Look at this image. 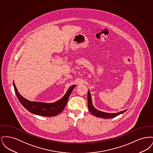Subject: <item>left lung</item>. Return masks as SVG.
<instances>
[{"label":"left lung","mask_w":153,"mask_h":153,"mask_svg":"<svg viewBox=\"0 0 153 153\" xmlns=\"http://www.w3.org/2000/svg\"><path fill=\"white\" fill-rule=\"evenodd\" d=\"M87 99L88 106L89 111L93 115H94L95 117H101V118H104V119L114 118L115 117L123 114L127 110V109H126V110L118 112L117 113H107V112H102L101 111L96 109L92 104V97H91V95L89 90H88V92Z\"/></svg>","instance_id":"1"}]
</instances>
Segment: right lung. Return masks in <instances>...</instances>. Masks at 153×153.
<instances>
[{"instance_id":"right-lung-1","label":"right lung","mask_w":153,"mask_h":153,"mask_svg":"<svg viewBox=\"0 0 153 153\" xmlns=\"http://www.w3.org/2000/svg\"><path fill=\"white\" fill-rule=\"evenodd\" d=\"M15 92L19 101L22 105L30 112L36 115L43 117H54L61 112L68 100L69 96L76 85L69 88L64 96L56 102H32L23 97L19 94L15 86L14 81H13Z\"/></svg>"}]
</instances>
